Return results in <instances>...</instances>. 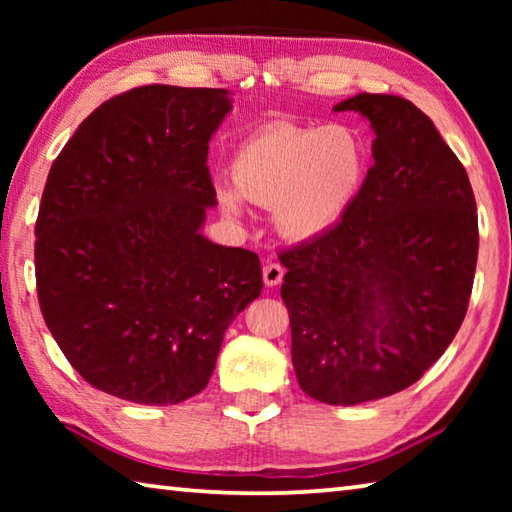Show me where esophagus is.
I'll list each match as a JSON object with an SVG mask.
<instances>
[{
    "label": "esophagus",
    "instance_id": "obj_1",
    "mask_svg": "<svg viewBox=\"0 0 512 512\" xmlns=\"http://www.w3.org/2000/svg\"><path fill=\"white\" fill-rule=\"evenodd\" d=\"M262 275H264L266 287H277V284H280L282 277H284V268L280 264H275V262L273 264H266Z\"/></svg>",
    "mask_w": 512,
    "mask_h": 512
}]
</instances>
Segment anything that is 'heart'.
I'll return each instance as SVG.
<instances>
[{"label": "heart", "mask_w": 512, "mask_h": 512, "mask_svg": "<svg viewBox=\"0 0 512 512\" xmlns=\"http://www.w3.org/2000/svg\"><path fill=\"white\" fill-rule=\"evenodd\" d=\"M370 146L345 124L296 126L277 121L250 135L232 158V183L216 185L225 214L244 201L273 210L275 230L291 241L332 232L357 203L368 180Z\"/></svg>", "instance_id": "obj_1"}]
</instances>
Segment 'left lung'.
<instances>
[{
	"instance_id": "obj_1",
	"label": "left lung",
	"mask_w": 512,
	"mask_h": 512,
	"mask_svg": "<svg viewBox=\"0 0 512 512\" xmlns=\"http://www.w3.org/2000/svg\"><path fill=\"white\" fill-rule=\"evenodd\" d=\"M345 110L375 133L363 192L332 232L280 257L298 384L334 406L400 393L440 359L479 255L470 178L433 121L395 94H354Z\"/></svg>"
}]
</instances>
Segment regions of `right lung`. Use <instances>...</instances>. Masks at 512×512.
I'll return each instance as SVG.
<instances>
[{"instance_id":"1","label":"right lung","mask_w":512,"mask_h":512,"mask_svg":"<svg viewBox=\"0 0 512 512\" xmlns=\"http://www.w3.org/2000/svg\"><path fill=\"white\" fill-rule=\"evenodd\" d=\"M221 88L144 85L112 97L51 164L36 223L42 316L99 391L178 404L210 381L223 334L262 293L259 257L203 235Z\"/></svg>"}]
</instances>
